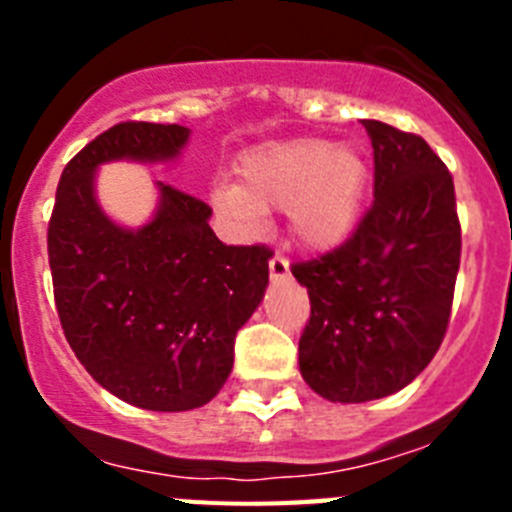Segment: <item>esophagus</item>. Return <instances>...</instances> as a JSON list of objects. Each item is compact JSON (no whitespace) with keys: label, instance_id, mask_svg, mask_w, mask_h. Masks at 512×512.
<instances>
[{"label":"esophagus","instance_id":"obj_1","mask_svg":"<svg viewBox=\"0 0 512 512\" xmlns=\"http://www.w3.org/2000/svg\"><path fill=\"white\" fill-rule=\"evenodd\" d=\"M269 274H271V279H287L289 277V261L284 259L282 253H274V256H271L269 259Z\"/></svg>","mask_w":512,"mask_h":512}]
</instances>
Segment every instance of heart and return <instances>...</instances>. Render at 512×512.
<instances>
[{"instance_id": "obj_1", "label": "heart", "mask_w": 512, "mask_h": 512, "mask_svg": "<svg viewBox=\"0 0 512 512\" xmlns=\"http://www.w3.org/2000/svg\"><path fill=\"white\" fill-rule=\"evenodd\" d=\"M241 187L212 192L225 215L243 228H261L266 210H287L300 246L328 251L354 233L372 182V161L356 143L300 138L271 143L243 156Z\"/></svg>"}]
</instances>
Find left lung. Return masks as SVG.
Instances as JSON below:
<instances>
[{"label": "left lung", "instance_id": "left-lung-1", "mask_svg": "<svg viewBox=\"0 0 512 512\" xmlns=\"http://www.w3.org/2000/svg\"><path fill=\"white\" fill-rule=\"evenodd\" d=\"M374 202L346 243L292 266L310 295L300 372L330 402L395 395L449 328L461 259L454 179L420 135L364 120Z\"/></svg>", "mask_w": 512, "mask_h": 512}]
</instances>
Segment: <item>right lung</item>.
I'll list each match as a JSON object with an SVG mask.
<instances>
[{
    "mask_svg": "<svg viewBox=\"0 0 512 512\" xmlns=\"http://www.w3.org/2000/svg\"><path fill=\"white\" fill-rule=\"evenodd\" d=\"M187 140L184 125L104 130L66 164L48 223L53 295L76 359L107 392L158 413L202 408L220 392L274 256L225 246L207 223L210 207L164 182L153 217L135 230L99 207V166L174 161Z\"/></svg>",
    "mask_w": 512,
    "mask_h": 512,
    "instance_id": "right-lung-1",
    "label": "right lung"
}]
</instances>
